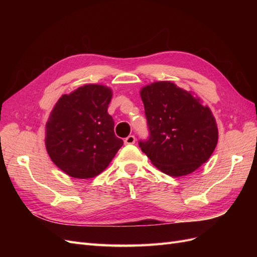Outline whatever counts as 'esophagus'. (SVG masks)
<instances>
[{
	"instance_id": "esophagus-1",
	"label": "esophagus",
	"mask_w": 257,
	"mask_h": 257,
	"mask_svg": "<svg viewBox=\"0 0 257 257\" xmlns=\"http://www.w3.org/2000/svg\"><path fill=\"white\" fill-rule=\"evenodd\" d=\"M136 142V138L134 135H130L125 139H124V144L125 145H133Z\"/></svg>"
}]
</instances>
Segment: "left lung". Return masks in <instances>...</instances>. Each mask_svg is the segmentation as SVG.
I'll use <instances>...</instances> for the list:
<instances>
[{"mask_svg":"<svg viewBox=\"0 0 257 257\" xmlns=\"http://www.w3.org/2000/svg\"><path fill=\"white\" fill-rule=\"evenodd\" d=\"M150 136L142 151L162 173H193L213 153L219 131L207 105L172 81H157L141 90Z\"/></svg>","mask_w":257,"mask_h":257,"instance_id":"obj_1","label":"left lung"}]
</instances>
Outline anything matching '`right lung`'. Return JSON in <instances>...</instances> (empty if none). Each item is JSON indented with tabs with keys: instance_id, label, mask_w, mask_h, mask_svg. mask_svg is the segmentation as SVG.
<instances>
[{
	"instance_id": "1",
	"label": "right lung",
	"mask_w": 257,
	"mask_h": 257,
	"mask_svg": "<svg viewBox=\"0 0 257 257\" xmlns=\"http://www.w3.org/2000/svg\"><path fill=\"white\" fill-rule=\"evenodd\" d=\"M112 97L103 84H84L62 95L46 123L45 145L51 161L76 179L93 178L107 168L122 147L107 112Z\"/></svg>"
}]
</instances>
